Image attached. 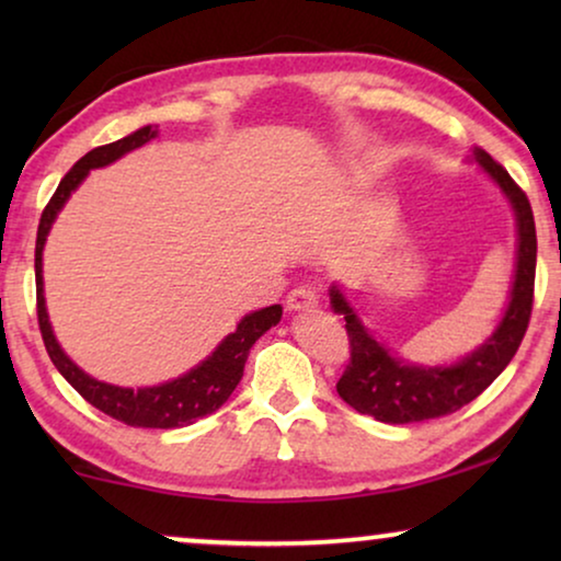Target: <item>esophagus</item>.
I'll list each match as a JSON object with an SVG mask.
<instances>
[{"instance_id": "1", "label": "esophagus", "mask_w": 561, "mask_h": 561, "mask_svg": "<svg viewBox=\"0 0 561 561\" xmlns=\"http://www.w3.org/2000/svg\"><path fill=\"white\" fill-rule=\"evenodd\" d=\"M317 306H319V296L313 294V290H311L309 286H298V288H294V290H290V294H288V298H286V309H288L290 313L317 309Z\"/></svg>"}]
</instances>
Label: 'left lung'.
<instances>
[{"label":"left lung","instance_id":"8db88e82","mask_svg":"<svg viewBox=\"0 0 561 561\" xmlns=\"http://www.w3.org/2000/svg\"><path fill=\"white\" fill-rule=\"evenodd\" d=\"M474 163L488 173V179L501 188L516 214V267L508 304L493 334L457 363L419 365L390 352L363 324L355 306L336 286L329 288L334 313L344 317L350 336V365L336 382V393L344 403L382 424H419L455 413L474 401L516 355L524 340L534 306L536 275V227L534 211L524 191L516 186L508 171L497 165L482 148L472 150Z\"/></svg>","mask_w":561,"mask_h":561}]
</instances>
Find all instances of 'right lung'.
Segmentation results:
<instances>
[{"mask_svg":"<svg viewBox=\"0 0 561 561\" xmlns=\"http://www.w3.org/2000/svg\"><path fill=\"white\" fill-rule=\"evenodd\" d=\"M152 137H158V127L145 125L135 129L133 135L122 137L117 142L102 145L87 152L71 171L64 175V181L58 183L56 194L45 206L41 227H37V242H35V288H37V324H41V334L45 342V350L56 365V370L94 405V409L104 411L106 416L122 421L127 426L137 428H181L194 424V421L209 416L221 405L227 403V398L232 396L237 382L242 380L244 363H248L250 347L263 336L267 329L275 327L283 317V306L273 304L265 309H257L252 313H244L240 324L232 334H227L214 352L206 359H202L196 367H191L188 373L179 375V378L158 382V386H145V388H122L112 386V382L91 378L89 373H83L71 357L66 355L60 347L56 334H53L48 306H45V286H43V250L48 242L50 227L56 217L64 209L68 198L76 188L81 186L83 179L94 171V168H104L119 160L127 152L142 148L145 142H150Z\"/></svg>","mask_w":561,"mask_h":561,"instance_id":"1","label":"right lung"}]
</instances>
